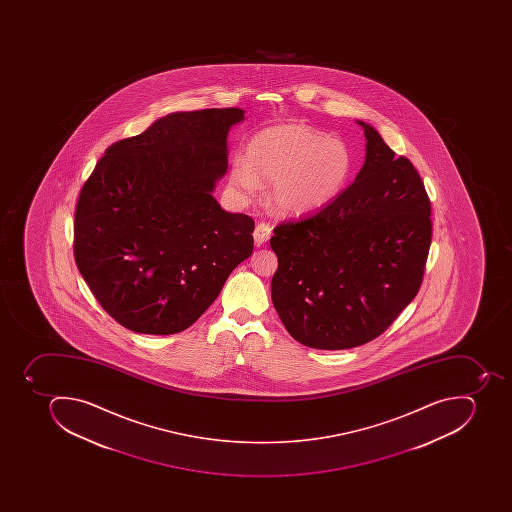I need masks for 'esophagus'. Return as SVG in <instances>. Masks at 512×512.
<instances>
[{
    "mask_svg": "<svg viewBox=\"0 0 512 512\" xmlns=\"http://www.w3.org/2000/svg\"><path fill=\"white\" fill-rule=\"evenodd\" d=\"M270 234H272V229H270L269 224H266V222H259L256 229H254V243L258 246L264 245V243L269 240Z\"/></svg>",
    "mask_w": 512,
    "mask_h": 512,
    "instance_id": "34e87169",
    "label": "esophagus"
}]
</instances>
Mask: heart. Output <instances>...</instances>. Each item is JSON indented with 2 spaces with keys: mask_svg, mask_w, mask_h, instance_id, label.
<instances>
[{
  "mask_svg": "<svg viewBox=\"0 0 512 512\" xmlns=\"http://www.w3.org/2000/svg\"><path fill=\"white\" fill-rule=\"evenodd\" d=\"M354 157L346 142L307 125L262 129L248 144L246 158L235 157L230 186L242 200L272 184L270 202L282 214H306L333 202L346 189Z\"/></svg>",
  "mask_w": 512,
  "mask_h": 512,
  "instance_id": "heart-1",
  "label": "heart"
}]
</instances>
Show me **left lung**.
Here are the masks:
<instances>
[{"instance_id":"8db88e82","label":"left lung","mask_w":512,"mask_h":512,"mask_svg":"<svg viewBox=\"0 0 512 512\" xmlns=\"http://www.w3.org/2000/svg\"><path fill=\"white\" fill-rule=\"evenodd\" d=\"M367 155L354 184L317 213L283 221L272 302L298 343L343 351L378 338L418 294L431 202L415 166L357 120Z\"/></svg>"}]
</instances>
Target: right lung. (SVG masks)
<instances>
[{
    "label": "right lung",
    "mask_w": 512,
    "mask_h": 512,
    "mask_svg": "<svg viewBox=\"0 0 512 512\" xmlns=\"http://www.w3.org/2000/svg\"><path fill=\"white\" fill-rule=\"evenodd\" d=\"M245 110L174 112L105 150L75 211V261L110 317L142 334L189 328L253 251L254 221L214 198Z\"/></svg>",
    "instance_id": "add662e5"
}]
</instances>
